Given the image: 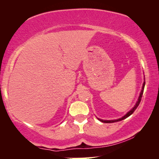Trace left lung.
<instances>
[{"label":"left lung","mask_w":159,"mask_h":159,"mask_svg":"<svg viewBox=\"0 0 159 159\" xmlns=\"http://www.w3.org/2000/svg\"><path fill=\"white\" fill-rule=\"evenodd\" d=\"M145 79V78H144ZM145 82L144 80V82H143V87H142V90H141L140 91V95H139L138 97V101H137L135 105L134 106V107L132 108L131 110H129V111H128L127 114H126L125 116L121 117V118H119L118 119H114V120H103V119H98V120H100L101 121H102V122H104V123H114V122H116V121H121L123 120V119H125L126 118H127L128 116H129L130 115L133 114V112L135 111V109L137 108H138V106H139V104H140V101H141V98H142V96H143V90H144V88H145Z\"/></svg>","instance_id":"8db88e82"}]
</instances>
